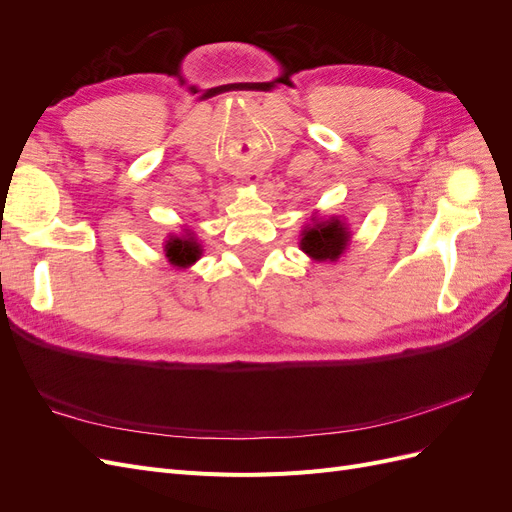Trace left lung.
<instances>
[{"mask_svg":"<svg viewBox=\"0 0 512 512\" xmlns=\"http://www.w3.org/2000/svg\"><path fill=\"white\" fill-rule=\"evenodd\" d=\"M350 243V230L337 218L318 220L312 218V224L301 232V250L314 260H337L344 254Z\"/></svg>","mask_w":512,"mask_h":512,"instance_id":"obj_1","label":"left lung"}]
</instances>
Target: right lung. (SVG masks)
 I'll return each instance as SVG.
<instances>
[{"label": "right lung", "instance_id": "add662e5", "mask_svg": "<svg viewBox=\"0 0 512 512\" xmlns=\"http://www.w3.org/2000/svg\"><path fill=\"white\" fill-rule=\"evenodd\" d=\"M164 252H166V258L170 265L175 267H190L194 265V262L200 258V254H203V250H200V243L196 241L194 232L185 228L183 235H170L166 245H164Z\"/></svg>", "mask_w": 512, "mask_h": 512}]
</instances>
